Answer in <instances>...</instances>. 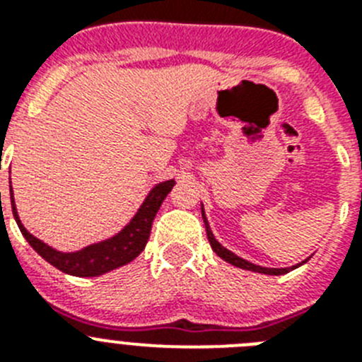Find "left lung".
I'll list each match as a JSON object with an SVG mask.
<instances>
[{
	"label": "left lung",
	"mask_w": 362,
	"mask_h": 362,
	"mask_svg": "<svg viewBox=\"0 0 362 362\" xmlns=\"http://www.w3.org/2000/svg\"><path fill=\"white\" fill-rule=\"evenodd\" d=\"M201 214H203V221H204V228H206V235H209V241H210V246H212V250L216 252L217 255H219L223 261H226V263L233 264V267L238 268H243V270H250V272H257V274H264V276H283V274H288V272L296 270V268H299L300 264H305L306 261H308L312 255H310L308 259H305V261H300V263L293 264V267H288V268H267V267H259V264H254L250 263V261H246V259L239 257V255H235L233 252H230L228 248H225V246L221 245L219 241H217L216 238H214L212 233V228H210L209 221H206V216H204V209H201Z\"/></svg>",
	"instance_id": "1"
}]
</instances>
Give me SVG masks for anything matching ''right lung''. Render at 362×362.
I'll use <instances>...</instances> for the list:
<instances>
[{
	"mask_svg": "<svg viewBox=\"0 0 362 362\" xmlns=\"http://www.w3.org/2000/svg\"><path fill=\"white\" fill-rule=\"evenodd\" d=\"M175 185L174 179L158 183L152 190L148 192V196L141 203V206L137 209L136 216L112 238L103 239L99 243H92V245L85 246L81 250L76 252H62L56 250L41 239L34 238L30 232L23 226L21 219L18 216V209L14 203V194H12L11 185V203H12V214L18 223L19 230L23 233V238L27 239L28 245L41 255V257L56 267L57 270L65 272L69 276L76 277H98L103 276L107 272L116 270V268L129 264L130 261L137 257L145 250L146 241L150 238V228H152V221L158 214L159 206L168 196V192ZM1 197V194H0Z\"/></svg>",
	"mask_w": 362,
	"mask_h": 362,
	"instance_id": "right-lung-1",
	"label": "right lung"
}]
</instances>
